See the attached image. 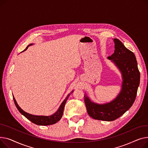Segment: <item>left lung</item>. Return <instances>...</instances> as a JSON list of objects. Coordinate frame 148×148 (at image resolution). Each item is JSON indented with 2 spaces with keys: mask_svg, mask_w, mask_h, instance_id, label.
Wrapping results in <instances>:
<instances>
[{
  "mask_svg": "<svg viewBox=\"0 0 148 148\" xmlns=\"http://www.w3.org/2000/svg\"><path fill=\"white\" fill-rule=\"evenodd\" d=\"M114 53L108 58L116 66L122 76L121 90L110 102L99 104L92 101L85 94L84 101L88 115L93 119L112 121L122 116L133 105L140 84V72L135 55L118 39H114Z\"/></svg>",
  "mask_w": 148,
  "mask_h": 148,
  "instance_id": "1",
  "label": "left lung"
}]
</instances>
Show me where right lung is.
<instances>
[{"label": "right lung", "mask_w": 148, "mask_h": 148, "mask_svg": "<svg viewBox=\"0 0 148 148\" xmlns=\"http://www.w3.org/2000/svg\"><path fill=\"white\" fill-rule=\"evenodd\" d=\"M33 43L32 44H30L29 45H28L24 51H23L22 52L25 51L26 49H27L29 46L32 45ZM21 52V53H22ZM73 92V90L71 91V93H69L67 97H66V99L63 100V101L61 104L58 109L53 114V115H49V116H43V115H32L29 114V113L25 112V111H24L19 106L18 104H17L14 95H13V99H14V101L15 103V105L16 107V108L18 109V110H19V112L21 113V114L24 115L26 118L28 119L29 120H30V121L34 124H35L36 125H52L56 124V123H57L58 121L60 120V119L62 118L63 114V110H64V108L65 106V104L69 98V97L70 96V95Z\"/></svg>", "instance_id": "obj_1"}]
</instances>
